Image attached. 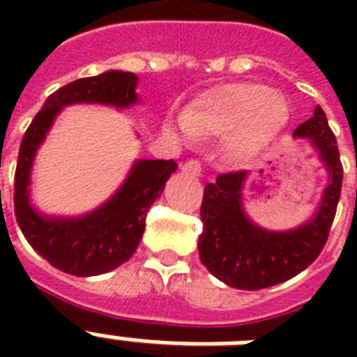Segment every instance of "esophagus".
<instances>
[{"label": "esophagus", "mask_w": 357, "mask_h": 357, "mask_svg": "<svg viewBox=\"0 0 357 357\" xmlns=\"http://www.w3.org/2000/svg\"><path fill=\"white\" fill-rule=\"evenodd\" d=\"M181 170H183L185 174H189V176H192V178H198L202 174V165L200 161H195V159H190V161L183 162L181 165Z\"/></svg>", "instance_id": "esophagus-1"}]
</instances>
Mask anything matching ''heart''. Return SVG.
I'll return each mask as SVG.
<instances>
[{
	"instance_id": "1",
	"label": "heart",
	"mask_w": 357,
	"mask_h": 357,
	"mask_svg": "<svg viewBox=\"0 0 357 357\" xmlns=\"http://www.w3.org/2000/svg\"><path fill=\"white\" fill-rule=\"evenodd\" d=\"M289 122V105L276 91L252 83L222 86L189 103L183 116H170L165 129L178 139L217 135L229 161L244 165L259 159Z\"/></svg>"
}]
</instances>
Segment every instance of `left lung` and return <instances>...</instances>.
<instances>
[{
	"instance_id": "1",
	"label": "left lung",
	"mask_w": 357,
	"mask_h": 357,
	"mask_svg": "<svg viewBox=\"0 0 357 357\" xmlns=\"http://www.w3.org/2000/svg\"><path fill=\"white\" fill-rule=\"evenodd\" d=\"M294 137L311 140L328 172L321 202L307 222L287 231L257 226L243 206L246 170L220 174L204 189L200 259L213 276L229 287L257 291L287 282L305 271L326 244L343 183L337 140L319 105L310 120L294 129Z\"/></svg>"
}]
</instances>
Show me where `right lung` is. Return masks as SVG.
Here are the masks:
<instances>
[{
    "mask_svg": "<svg viewBox=\"0 0 357 357\" xmlns=\"http://www.w3.org/2000/svg\"><path fill=\"white\" fill-rule=\"evenodd\" d=\"M137 83L139 77L131 72L109 70L61 86L42 105L20 146L14 174V213L20 229L50 265L72 276L105 274L135 254L144 234L148 209L162 195L178 165L172 159H137L120 189L94 211L81 217H47L36 211L29 198L36 151L64 107L100 103L128 109L139 103Z\"/></svg>",
    "mask_w": 357,
    "mask_h": 357,
    "instance_id": "1",
    "label": "right lung"
}]
</instances>
